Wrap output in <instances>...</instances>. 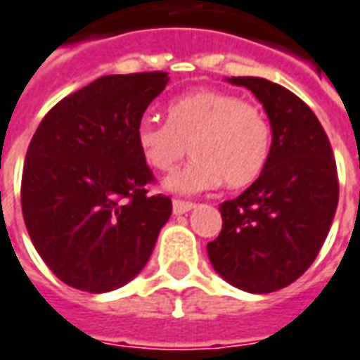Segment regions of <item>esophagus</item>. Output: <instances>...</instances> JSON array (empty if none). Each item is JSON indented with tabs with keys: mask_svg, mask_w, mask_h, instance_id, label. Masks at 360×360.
Segmentation results:
<instances>
[{
	"mask_svg": "<svg viewBox=\"0 0 360 360\" xmlns=\"http://www.w3.org/2000/svg\"><path fill=\"white\" fill-rule=\"evenodd\" d=\"M195 205L193 202H187V200H173V214L181 216L188 212V210H193Z\"/></svg>",
	"mask_w": 360,
	"mask_h": 360,
	"instance_id": "34e87169",
	"label": "esophagus"
}]
</instances>
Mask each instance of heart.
Instances as JSON below:
<instances>
[{"label":"heart","instance_id":"heart-1","mask_svg":"<svg viewBox=\"0 0 360 360\" xmlns=\"http://www.w3.org/2000/svg\"><path fill=\"white\" fill-rule=\"evenodd\" d=\"M136 144L148 165L167 172L187 152L195 160L165 179V188L193 195L226 183L248 187L257 179L271 152V127L257 103L232 93L198 89L169 105L167 122L144 117Z\"/></svg>","mask_w":360,"mask_h":360}]
</instances>
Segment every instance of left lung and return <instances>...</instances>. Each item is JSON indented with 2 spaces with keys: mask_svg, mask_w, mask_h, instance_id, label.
<instances>
[{
  "mask_svg": "<svg viewBox=\"0 0 360 360\" xmlns=\"http://www.w3.org/2000/svg\"><path fill=\"white\" fill-rule=\"evenodd\" d=\"M250 89L271 122L263 172L220 205L222 232L206 245L218 275L267 294L294 283L318 257L338 210V167L318 117L294 93L263 77H226Z\"/></svg>",
  "mask_w": 360,
  "mask_h": 360,
  "instance_id": "1",
  "label": "left lung"
}]
</instances>
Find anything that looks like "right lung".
Returning a JSON list of instances; mask_svg holds the SVG:
<instances>
[{"label": "right lung", "instance_id": "obj_1", "mask_svg": "<svg viewBox=\"0 0 360 360\" xmlns=\"http://www.w3.org/2000/svg\"><path fill=\"white\" fill-rule=\"evenodd\" d=\"M165 72L103 75L52 107L32 136L21 206L34 250L68 286L110 292L146 267L172 216L148 195L152 172L136 144Z\"/></svg>", "mask_w": 360, "mask_h": 360}]
</instances>
